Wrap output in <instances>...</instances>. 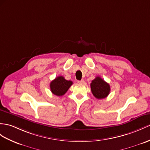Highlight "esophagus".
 Masks as SVG:
<instances>
[{
  "label": "esophagus",
  "mask_w": 150,
  "mask_h": 150,
  "mask_svg": "<svg viewBox=\"0 0 150 150\" xmlns=\"http://www.w3.org/2000/svg\"><path fill=\"white\" fill-rule=\"evenodd\" d=\"M78 83L79 84H84V83H85V81H84L83 79H81V80H80V81H78Z\"/></svg>",
  "instance_id": "1"
}]
</instances>
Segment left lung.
I'll use <instances>...</instances> for the list:
<instances>
[{"label":"left lung","instance_id":"obj_1","mask_svg":"<svg viewBox=\"0 0 150 150\" xmlns=\"http://www.w3.org/2000/svg\"><path fill=\"white\" fill-rule=\"evenodd\" d=\"M90 87L93 96L98 99L107 97L110 92V86L99 76L92 80Z\"/></svg>","mask_w":150,"mask_h":150}]
</instances>
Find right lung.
<instances>
[{
	"label": "right lung",
	"mask_w": 150,
	"mask_h": 150,
	"mask_svg": "<svg viewBox=\"0 0 150 150\" xmlns=\"http://www.w3.org/2000/svg\"><path fill=\"white\" fill-rule=\"evenodd\" d=\"M71 81L66 80L62 76H58L50 83V90L57 96H62L72 85Z\"/></svg>",
	"instance_id": "add662e5"
}]
</instances>
